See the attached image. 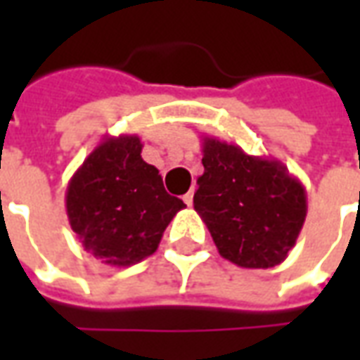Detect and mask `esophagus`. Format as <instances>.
<instances>
[{
	"instance_id": "esophagus-1",
	"label": "esophagus",
	"mask_w": 360,
	"mask_h": 360,
	"mask_svg": "<svg viewBox=\"0 0 360 360\" xmlns=\"http://www.w3.org/2000/svg\"><path fill=\"white\" fill-rule=\"evenodd\" d=\"M193 196H195V191H193V188L188 191L187 195L183 196V200H185V204H187V206H193Z\"/></svg>"
}]
</instances>
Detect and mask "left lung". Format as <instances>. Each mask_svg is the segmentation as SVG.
<instances>
[{
	"label": "left lung",
	"mask_w": 360,
	"mask_h": 360,
	"mask_svg": "<svg viewBox=\"0 0 360 360\" xmlns=\"http://www.w3.org/2000/svg\"><path fill=\"white\" fill-rule=\"evenodd\" d=\"M204 173L195 210L221 257L241 268H274L293 249L307 218V191L278 160L202 139Z\"/></svg>",
	"instance_id": "left-lung-1"
}]
</instances>
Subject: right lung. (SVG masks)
I'll use <instances>...</instances> for the list:
<instances>
[{"label":"right lung","mask_w":360,"mask_h":360,"mask_svg":"<svg viewBox=\"0 0 360 360\" xmlns=\"http://www.w3.org/2000/svg\"><path fill=\"white\" fill-rule=\"evenodd\" d=\"M136 134L103 136L69 181L67 218L82 249L127 268L154 255L165 227L185 208L141 156Z\"/></svg>","instance_id":"right-lung-1"}]
</instances>
